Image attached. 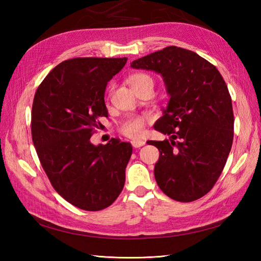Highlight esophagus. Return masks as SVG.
I'll return each instance as SVG.
<instances>
[{
    "label": "esophagus",
    "instance_id": "esophagus-1",
    "mask_svg": "<svg viewBox=\"0 0 261 261\" xmlns=\"http://www.w3.org/2000/svg\"><path fill=\"white\" fill-rule=\"evenodd\" d=\"M131 143H132V146H134L135 148H140L142 146H145L146 142L143 141V140H134Z\"/></svg>",
    "mask_w": 261,
    "mask_h": 261
}]
</instances>
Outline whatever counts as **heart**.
<instances>
[{"label": "heart", "mask_w": 261, "mask_h": 261, "mask_svg": "<svg viewBox=\"0 0 261 261\" xmlns=\"http://www.w3.org/2000/svg\"><path fill=\"white\" fill-rule=\"evenodd\" d=\"M151 80V77L147 75V74H134L132 76L129 77V84L134 90L135 87H137L139 84H141L142 82ZM145 126H146V120L141 118V116H135V118H131L129 120H126L123 124L121 126V131L122 134H124L127 137L131 138H138L141 137L143 132H145Z\"/></svg>", "instance_id": "1"}]
</instances>
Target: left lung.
Returning a JSON list of instances; mask_svg holds the SVG:
<instances>
[{"instance_id":"8db88e82","label":"left lung","mask_w":261,"mask_h":261,"mask_svg":"<svg viewBox=\"0 0 261 261\" xmlns=\"http://www.w3.org/2000/svg\"><path fill=\"white\" fill-rule=\"evenodd\" d=\"M131 67L162 75L169 95L154 130L169 140L150 141L160 152L154 178L166 195L193 202L222 173L233 140V110L223 77L196 53L170 46L134 60Z\"/></svg>"}]
</instances>
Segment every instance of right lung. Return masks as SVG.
Returning a JSON list of instances; mask_svg holds the SVG:
<instances>
[{"label": "right lung", "mask_w": 261, "mask_h": 261, "mask_svg": "<svg viewBox=\"0 0 261 261\" xmlns=\"http://www.w3.org/2000/svg\"><path fill=\"white\" fill-rule=\"evenodd\" d=\"M127 58H73L56 66L35 94L32 141L60 196L85 211L110 206L123 190L132 146L111 139L93 145L99 116H108V82Z\"/></svg>", "instance_id": "obj_1"}]
</instances>
